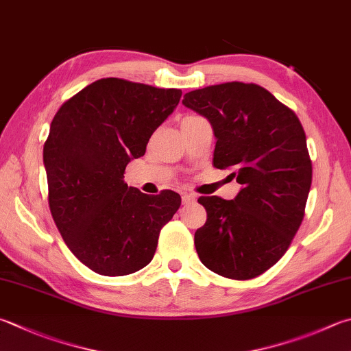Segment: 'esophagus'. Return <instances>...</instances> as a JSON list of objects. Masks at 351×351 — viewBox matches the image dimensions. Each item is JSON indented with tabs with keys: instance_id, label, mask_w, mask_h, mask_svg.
<instances>
[{
	"instance_id": "1",
	"label": "esophagus",
	"mask_w": 351,
	"mask_h": 351,
	"mask_svg": "<svg viewBox=\"0 0 351 351\" xmlns=\"http://www.w3.org/2000/svg\"><path fill=\"white\" fill-rule=\"evenodd\" d=\"M182 200H183V204H189V203H194L197 200V197L194 194H183Z\"/></svg>"
}]
</instances>
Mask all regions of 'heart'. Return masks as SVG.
Returning <instances> with one entry per match:
<instances>
[{
	"instance_id": "1",
	"label": "heart",
	"mask_w": 351,
	"mask_h": 351,
	"mask_svg": "<svg viewBox=\"0 0 351 351\" xmlns=\"http://www.w3.org/2000/svg\"><path fill=\"white\" fill-rule=\"evenodd\" d=\"M189 117H191V116H189Z\"/></svg>"
}]
</instances>
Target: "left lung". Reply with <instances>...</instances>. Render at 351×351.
<instances>
[{
    "label": "left lung",
    "mask_w": 351,
    "mask_h": 351,
    "mask_svg": "<svg viewBox=\"0 0 351 351\" xmlns=\"http://www.w3.org/2000/svg\"><path fill=\"white\" fill-rule=\"evenodd\" d=\"M182 102L213 127L214 167L230 168L241 184L234 200L198 198L208 214L194 235L198 258L226 278H255L286 254L301 226L312 184L306 133L292 110L255 84L210 85Z\"/></svg>",
    "instance_id": "1"
}]
</instances>
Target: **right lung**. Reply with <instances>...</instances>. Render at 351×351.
I'll return each mask as SVG.
<instances>
[{
	"mask_svg": "<svg viewBox=\"0 0 351 351\" xmlns=\"http://www.w3.org/2000/svg\"><path fill=\"white\" fill-rule=\"evenodd\" d=\"M182 90L107 77L58 110L44 143L49 206L79 261L105 276L134 274L153 260L160 229L180 208L174 191L147 195L123 180L145 154Z\"/></svg>",
	"mask_w": 351,
	"mask_h": 351,
	"instance_id": "1",
	"label": "right lung"
}]
</instances>
